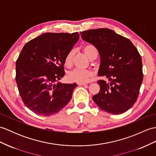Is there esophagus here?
<instances>
[{
    "label": "esophagus",
    "mask_w": 156,
    "mask_h": 156,
    "mask_svg": "<svg viewBox=\"0 0 156 156\" xmlns=\"http://www.w3.org/2000/svg\"><path fill=\"white\" fill-rule=\"evenodd\" d=\"M78 86H84V85H86V83H78Z\"/></svg>",
    "instance_id": "obj_1"
}]
</instances>
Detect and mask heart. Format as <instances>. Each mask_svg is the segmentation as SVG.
I'll use <instances>...</instances> for the list:
<instances>
[{
    "instance_id": "obj_1",
    "label": "heart",
    "mask_w": 156,
    "mask_h": 156,
    "mask_svg": "<svg viewBox=\"0 0 156 156\" xmlns=\"http://www.w3.org/2000/svg\"><path fill=\"white\" fill-rule=\"evenodd\" d=\"M83 51L90 60H94L98 56V50L93 44H86L82 48ZM74 54V50H70L64 59V63L66 66H70L72 64ZM93 72L90 70L74 69L69 72L67 74V79L70 82L78 83H86L90 78L92 77Z\"/></svg>"
}]
</instances>
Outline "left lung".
<instances>
[{
    "label": "left lung",
    "mask_w": 156,
    "mask_h": 156,
    "mask_svg": "<svg viewBox=\"0 0 156 156\" xmlns=\"http://www.w3.org/2000/svg\"><path fill=\"white\" fill-rule=\"evenodd\" d=\"M81 37L96 47L100 56L99 76L109 82H97L100 92L92 99L100 109L112 114H120L136 102L143 81L140 54L128 38L108 28L82 32Z\"/></svg>",
    "instance_id": "left-lung-1"
}]
</instances>
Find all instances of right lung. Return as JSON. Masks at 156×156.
Returning <instances> with one entry per match:
<instances>
[{
	"label": "right lung",
	"instance_id": "add662e5",
	"mask_svg": "<svg viewBox=\"0 0 156 156\" xmlns=\"http://www.w3.org/2000/svg\"><path fill=\"white\" fill-rule=\"evenodd\" d=\"M78 32H46L28 42L16 62V82L25 106L48 116L60 111L72 98L77 84H62L64 59L79 39Z\"/></svg>",
	"mask_w": 156,
	"mask_h": 156
}]
</instances>
